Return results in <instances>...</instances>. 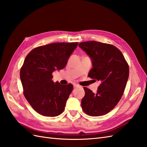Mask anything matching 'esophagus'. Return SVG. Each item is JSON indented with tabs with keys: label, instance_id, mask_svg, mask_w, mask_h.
I'll return each instance as SVG.
<instances>
[{
	"label": "esophagus",
	"instance_id": "1",
	"mask_svg": "<svg viewBox=\"0 0 147 147\" xmlns=\"http://www.w3.org/2000/svg\"><path fill=\"white\" fill-rule=\"evenodd\" d=\"M79 86L78 85V84H74V88H77V87H78Z\"/></svg>",
	"mask_w": 147,
	"mask_h": 147
}]
</instances>
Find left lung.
Masks as SVG:
<instances>
[{
	"label": "left lung",
	"mask_w": 147,
	"mask_h": 147,
	"mask_svg": "<svg viewBox=\"0 0 147 147\" xmlns=\"http://www.w3.org/2000/svg\"><path fill=\"white\" fill-rule=\"evenodd\" d=\"M78 46L92 60L88 77L101 83L96 93L83 88L85 95L82 99V110L91 117L104 115L121 98L129 74L128 64L119 49L110 44L89 41Z\"/></svg>",
	"instance_id": "8db88e82"
}]
</instances>
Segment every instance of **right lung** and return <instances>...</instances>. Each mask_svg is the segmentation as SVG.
I'll use <instances>...</instances> for the list:
<instances>
[{
  "instance_id": "1",
  "label": "right lung",
  "mask_w": 147,
  "mask_h": 147,
  "mask_svg": "<svg viewBox=\"0 0 147 147\" xmlns=\"http://www.w3.org/2000/svg\"><path fill=\"white\" fill-rule=\"evenodd\" d=\"M78 42L53 43L35 48L26 57L20 70L23 94L31 107L45 117L64 112L73 85L53 81V72L65 67Z\"/></svg>"
}]
</instances>
